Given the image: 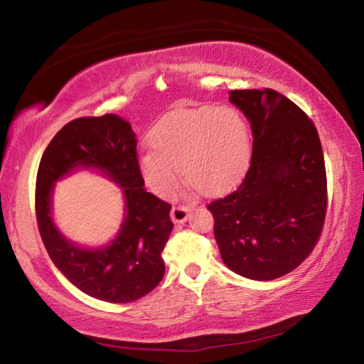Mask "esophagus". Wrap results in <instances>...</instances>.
I'll list each match as a JSON object with an SVG mask.
<instances>
[{
	"mask_svg": "<svg viewBox=\"0 0 364 364\" xmlns=\"http://www.w3.org/2000/svg\"><path fill=\"white\" fill-rule=\"evenodd\" d=\"M189 212H191V208L188 205L173 207V208H171V212H170L171 221H173V223H184V221H186L188 217H189Z\"/></svg>",
	"mask_w": 364,
	"mask_h": 364,
	"instance_id": "34e87169",
	"label": "esophagus"
}]
</instances>
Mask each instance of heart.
<instances>
[{"label":"heart","instance_id":"b5f03b06","mask_svg":"<svg viewBox=\"0 0 364 364\" xmlns=\"http://www.w3.org/2000/svg\"><path fill=\"white\" fill-rule=\"evenodd\" d=\"M151 152L139 171L152 193L170 197L184 181L217 196L241 181L252 157V134L242 114L230 106L180 109L164 117L147 134Z\"/></svg>","mask_w":364,"mask_h":364}]
</instances>
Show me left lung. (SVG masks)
Wrapping results in <instances>:
<instances>
[{
    "mask_svg": "<svg viewBox=\"0 0 364 364\" xmlns=\"http://www.w3.org/2000/svg\"><path fill=\"white\" fill-rule=\"evenodd\" d=\"M230 101L252 128L250 167L241 184L208 204L225 264L255 281L291 273L321 236L328 181L315 123L278 91L234 90Z\"/></svg>",
    "mask_w": 364,
    "mask_h": 364,
    "instance_id": "obj_1",
    "label": "left lung"
}]
</instances>
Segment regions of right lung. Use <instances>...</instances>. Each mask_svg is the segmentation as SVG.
I'll return each instance as SVG.
<instances>
[{
    "instance_id": "1",
    "label": "right lung",
    "mask_w": 364,
    "mask_h": 364,
    "mask_svg": "<svg viewBox=\"0 0 364 364\" xmlns=\"http://www.w3.org/2000/svg\"><path fill=\"white\" fill-rule=\"evenodd\" d=\"M77 168L100 169L126 197V220L106 248H78L52 221L53 183ZM143 186L136 138L130 123L115 114L69 122L43 152L35 189L40 236L60 273L90 297L127 304L144 297L164 278L162 250L173 230L171 205Z\"/></svg>"
}]
</instances>
